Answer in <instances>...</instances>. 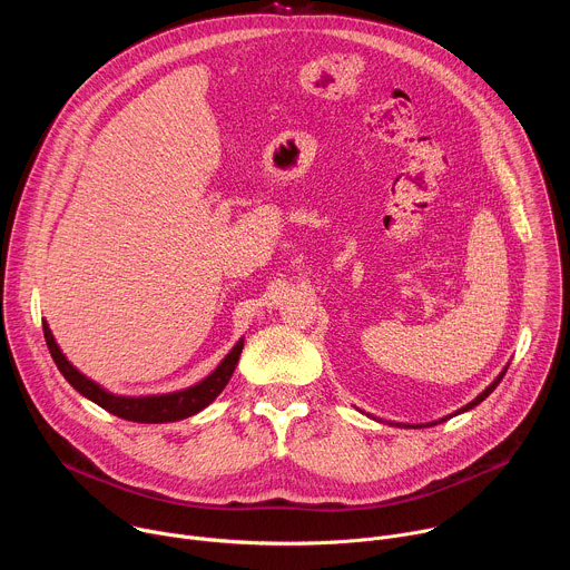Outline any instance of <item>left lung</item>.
<instances>
[{
    "instance_id": "obj_1",
    "label": "left lung",
    "mask_w": 570,
    "mask_h": 570,
    "mask_svg": "<svg viewBox=\"0 0 570 570\" xmlns=\"http://www.w3.org/2000/svg\"><path fill=\"white\" fill-rule=\"evenodd\" d=\"M508 367H510V365H505V367H503V372H501V374H499V376H497V379H494V381H492L490 385H487V387H484V390H482V392H480V394H478V396H475L473 401H469L466 405H462V409H460V411H455L453 415H446V417H442L440 422H446V420H451V417H455V415H460V413H466V411L475 409V405H478L480 401H484L487 396H490V394H492V392L497 390V385H499V383L503 381V376H505ZM440 422H431V424H417V426H409V424H399V426H403V429H426V426H435V424H440Z\"/></svg>"
}]
</instances>
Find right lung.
Returning <instances> with one entry per match:
<instances>
[{"instance_id":"obj_1","label":"right lung","mask_w":570,"mask_h":570,"mask_svg":"<svg viewBox=\"0 0 570 570\" xmlns=\"http://www.w3.org/2000/svg\"><path fill=\"white\" fill-rule=\"evenodd\" d=\"M45 330V341L49 347V354L53 358V363L58 365L60 374L69 381V385L80 392L83 396H88L90 401H95L97 405H101L104 411L128 420V422H139V424H167V422H178V420H187L196 413H200L203 409L223 392V387L227 385L229 376L234 374V367L238 363L240 350H243V338L232 347V352L218 363V367L205 376L200 383L178 390V392H169V394H148V396H121V394H112L106 387H101L99 383H95L92 379H88L83 372H78L67 356L60 352L49 324L42 322Z\"/></svg>"}]
</instances>
